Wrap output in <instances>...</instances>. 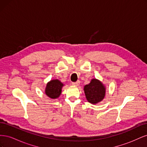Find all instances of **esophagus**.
<instances>
[{
    "label": "esophagus",
    "instance_id": "esophagus-1",
    "mask_svg": "<svg viewBox=\"0 0 147 147\" xmlns=\"http://www.w3.org/2000/svg\"><path fill=\"white\" fill-rule=\"evenodd\" d=\"M72 85H74V86H78L80 84V82H73L72 83Z\"/></svg>",
    "mask_w": 147,
    "mask_h": 147
}]
</instances>
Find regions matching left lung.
<instances>
[{"label": "left lung", "instance_id": "obj_1", "mask_svg": "<svg viewBox=\"0 0 147 147\" xmlns=\"http://www.w3.org/2000/svg\"><path fill=\"white\" fill-rule=\"evenodd\" d=\"M83 90L86 100L92 104L99 103L105 96V86L98 79L92 78L90 83L84 86Z\"/></svg>", "mask_w": 147, "mask_h": 147}]
</instances>
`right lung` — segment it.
<instances>
[{
  "mask_svg": "<svg viewBox=\"0 0 147 147\" xmlns=\"http://www.w3.org/2000/svg\"><path fill=\"white\" fill-rule=\"evenodd\" d=\"M64 84L58 79H53L48 82L45 89V94L51 99L58 98L60 96L62 88Z\"/></svg>",
  "mask_w": 147,
  "mask_h": 147,
  "instance_id": "add662e5",
  "label": "right lung"
}]
</instances>
